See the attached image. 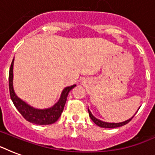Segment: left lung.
Masks as SVG:
<instances>
[{
    "instance_id": "1",
    "label": "left lung",
    "mask_w": 155,
    "mask_h": 155,
    "mask_svg": "<svg viewBox=\"0 0 155 155\" xmlns=\"http://www.w3.org/2000/svg\"><path fill=\"white\" fill-rule=\"evenodd\" d=\"M87 110H88V113H89V117L90 118L92 119V120L93 122L97 125L100 127L102 128H117V127H120V126H122V125H126L127 123H129L130 120H132V118L134 117V116H133V117H131L129 120H125V121H123V122H120V123H108V122H104V121H102V120H99V119H97L94 117V116L92 115V113L90 112V110L87 108Z\"/></svg>"
}]
</instances>
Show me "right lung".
Returning a JSON list of instances; mask_svg holds the SVG:
<instances>
[{
  "label": "right lung",
  "mask_w": 155,
  "mask_h": 155,
  "mask_svg": "<svg viewBox=\"0 0 155 155\" xmlns=\"http://www.w3.org/2000/svg\"><path fill=\"white\" fill-rule=\"evenodd\" d=\"M13 61L11 63L10 69H9V75H8V87H9V93L10 97L13 104L15 105L16 108L18 112L22 115V117L29 122L34 123L36 125H51L58 120L61 113H63L64 105H65L68 93L71 90L76 86L75 84L65 87L61 93V97L58 101L52 107L46 109H38L29 105L28 104L23 101L15 94L13 86Z\"/></svg>",
  "instance_id": "1"
}]
</instances>
